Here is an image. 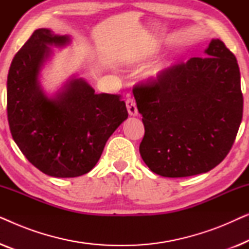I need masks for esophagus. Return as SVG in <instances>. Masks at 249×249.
Instances as JSON below:
<instances>
[{
    "label": "esophagus",
    "instance_id": "esophagus-1",
    "mask_svg": "<svg viewBox=\"0 0 249 249\" xmlns=\"http://www.w3.org/2000/svg\"><path fill=\"white\" fill-rule=\"evenodd\" d=\"M125 105H127L129 114L132 115V117H134V115H137L138 114L137 105H136V101L134 100V98H128V100L125 101Z\"/></svg>",
    "mask_w": 249,
    "mask_h": 249
}]
</instances>
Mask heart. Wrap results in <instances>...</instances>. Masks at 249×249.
<instances>
[{"mask_svg":"<svg viewBox=\"0 0 249 249\" xmlns=\"http://www.w3.org/2000/svg\"><path fill=\"white\" fill-rule=\"evenodd\" d=\"M159 69H156V70H154V71H153V74H156V73H159Z\"/></svg>","mask_w":249,"mask_h":249,"instance_id":"obj_1","label":"heart"}]
</instances>
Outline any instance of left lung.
<instances>
[{
	"label": "left lung",
	"instance_id": "8db88e82",
	"mask_svg": "<svg viewBox=\"0 0 249 249\" xmlns=\"http://www.w3.org/2000/svg\"><path fill=\"white\" fill-rule=\"evenodd\" d=\"M205 53L132 88L145 127L139 152L156 175L210 171L236 139L244 105L237 59L220 39H212Z\"/></svg>",
	"mask_w": 249,
	"mask_h": 249
}]
</instances>
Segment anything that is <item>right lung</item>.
Wrapping results in <instances>:
<instances>
[{
  "label": "right lung",
  "instance_id": "1",
  "mask_svg": "<svg viewBox=\"0 0 249 249\" xmlns=\"http://www.w3.org/2000/svg\"><path fill=\"white\" fill-rule=\"evenodd\" d=\"M68 36L36 29L13 57L6 83L10 131L26 159L56 178L89 172L107 139L128 118L120 95L96 94L83 79H72L54 98L39 88L38 74L49 45L62 46Z\"/></svg>",
  "mask_w": 249,
  "mask_h": 249
}]
</instances>
